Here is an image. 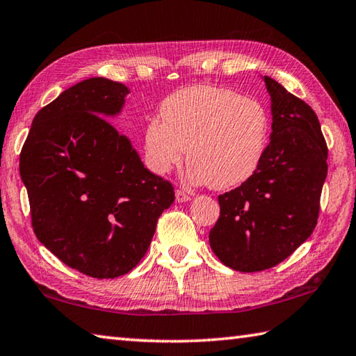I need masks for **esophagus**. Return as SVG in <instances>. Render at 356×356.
I'll list each match as a JSON object with an SVG mask.
<instances>
[{"label":"esophagus","mask_w":356,"mask_h":356,"mask_svg":"<svg viewBox=\"0 0 356 356\" xmlns=\"http://www.w3.org/2000/svg\"><path fill=\"white\" fill-rule=\"evenodd\" d=\"M191 200V197L186 195L185 191H182V190H177L176 191V201L177 202H188Z\"/></svg>","instance_id":"obj_1"}]
</instances>
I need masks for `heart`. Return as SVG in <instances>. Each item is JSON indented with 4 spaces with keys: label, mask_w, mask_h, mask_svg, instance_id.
I'll return each mask as SVG.
<instances>
[{
    "label": "heart",
    "mask_w": 356,
    "mask_h": 356,
    "mask_svg": "<svg viewBox=\"0 0 356 356\" xmlns=\"http://www.w3.org/2000/svg\"><path fill=\"white\" fill-rule=\"evenodd\" d=\"M161 120L144 129V160L165 176L182 163L186 149V179L215 190L245 184L261 166L270 140V118L254 99L231 89L188 86L172 92L160 108Z\"/></svg>",
    "instance_id": "obj_1"
}]
</instances>
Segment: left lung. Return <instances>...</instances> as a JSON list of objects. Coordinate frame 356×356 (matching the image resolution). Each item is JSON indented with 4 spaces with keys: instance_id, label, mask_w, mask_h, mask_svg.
Returning <instances> with one entry per match:
<instances>
[{
    "instance_id": "1",
    "label": "left lung",
    "mask_w": 356,
    "mask_h": 356,
    "mask_svg": "<svg viewBox=\"0 0 356 356\" xmlns=\"http://www.w3.org/2000/svg\"><path fill=\"white\" fill-rule=\"evenodd\" d=\"M272 134L257 171L218 196L220 218L209 234L216 257L237 272L272 268L314 231L328 149L312 108L270 76Z\"/></svg>"
}]
</instances>
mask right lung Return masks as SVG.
Instances as JSON below:
<instances>
[{
  "mask_svg": "<svg viewBox=\"0 0 356 356\" xmlns=\"http://www.w3.org/2000/svg\"><path fill=\"white\" fill-rule=\"evenodd\" d=\"M130 89L95 76L35 114L20 154L33 229L59 261L92 278H116L146 254L174 202L168 180L144 168L116 118Z\"/></svg>",
  "mask_w": 356,
  "mask_h": 356,
  "instance_id": "right-lung-1",
  "label": "right lung"
}]
</instances>
